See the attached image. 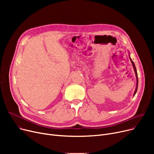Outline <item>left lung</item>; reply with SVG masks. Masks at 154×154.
I'll use <instances>...</instances> for the list:
<instances>
[{"mask_svg": "<svg viewBox=\"0 0 154 154\" xmlns=\"http://www.w3.org/2000/svg\"><path fill=\"white\" fill-rule=\"evenodd\" d=\"M129 58H130V60L131 61V63L132 64V66L134 67V72H135V76H136V80H137V84H136V87H135V92H134V96L135 95L136 92H137V88H138V75H137V69H136V67L135 66V64H134V62L132 61V60L131 59V57H130V55H129Z\"/></svg>", "mask_w": 154, "mask_h": 154, "instance_id": "obj_1", "label": "left lung"}]
</instances>
